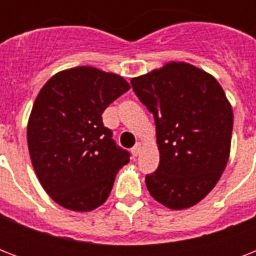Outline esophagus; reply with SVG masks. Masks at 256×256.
<instances>
[{
  "mask_svg": "<svg viewBox=\"0 0 256 256\" xmlns=\"http://www.w3.org/2000/svg\"><path fill=\"white\" fill-rule=\"evenodd\" d=\"M140 152H142V146H140V144H136L134 148H132V154L134 156H138L140 154Z\"/></svg>",
  "mask_w": 256,
  "mask_h": 256,
  "instance_id": "esophagus-1",
  "label": "esophagus"
}]
</instances>
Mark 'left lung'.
Returning a JSON list of instances; mask_svg holds the SVG:
<instances>
[{
	"label": "left lung",
	"instance_id": "obj_1",
	"mask_svg": "<svg viewBox=\"0 0 256 256\" xmlns=\"http://www.w3.org/2000/svg\"><path fill=\"white\" fill-rule=\"evenodd\" d=\"M132 86L156 120L160 166L144 178L148 192L172 210L194 206L230 156L234 114L222 86L186 62L132 78Z\"/></svg>",
	"mask_w": 256,
	"mask_h": 256
}]
</instances>
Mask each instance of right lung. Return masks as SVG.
Masks as SVG:
<instances>
[{
    "instance_id": "obj_1",
    "label": "right lung",
    "mask_w": 256,
    "mask_h": 256,
    "mask_svg": "<svg viewBox=\"0 0 256 256\" xmlns=\"http://www.w3.org/2000/svg\"><path fill=\"white\" fill-rule=\"evenodd\" d=\"M130 85L120 76L92 66L50 78L34 100L28 146L34 171L54 202L92 211L108 199L130 152L116 146L102 114Z\"/></svg>"
}]
</instances>
